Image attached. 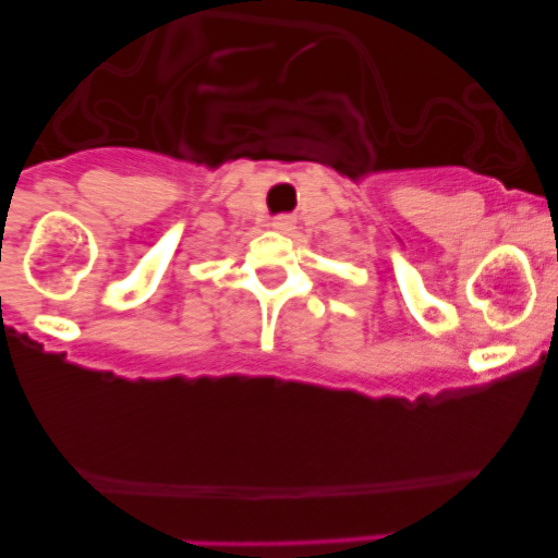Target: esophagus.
Segmentation results:
<instances>
[{
  "mask_svg": "<svg viewBox=\"0 0 558 558\" xmlns=\"http://www.w3.org/2000/svg\"><path fill=\"white\" fill-rule=\"evenodd\" d=\"M294 227V216H275L272 218V229H280V232H289V229Z\"/></svg>",
  "mask_w": 558,
  "mask_h": 558,
  "instance_id": "1",
  "label": "esophagus"
}]
</instances>
